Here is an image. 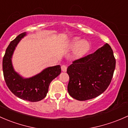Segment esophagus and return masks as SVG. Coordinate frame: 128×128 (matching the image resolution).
Returning a JSON list of instances; mask_svg holds the SVG:
<instances>
[{
    "instance_id": "34e87169",
    "label": "esophagus",
    "mask_w": 128,
    "mask_h": 128,
    "mask_svg": "<svg viewBox=\"0 0 128 128\" xmlns=\"http://www.w3.org/2000/svg\"><path fill=\"white\" fill-rule=\"evenodd\" d=\"M61 68H62V72H65L66 71L67 66L66 65H64V64H63V65H62Z\"/></svg>"
}]
</instances>
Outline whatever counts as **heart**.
<instances>
[{"label":"heart","instance_id":"obj_1","mask_svg":"<svg viewBox=\"0 0 128 128\" xmlns=\"http://www.w3.org/2000/svg\"><path fill=\"white\" fill-rule=\"evenodd\" d=\"M71 46L72 47H75L74 54L76 56H81L85 54L87 51L89 50V44L86 40H81L79 41V39L75 38L72 40L71 43Z\"/></svg>","mask_w":128,"mask_h":128}]
</instances>
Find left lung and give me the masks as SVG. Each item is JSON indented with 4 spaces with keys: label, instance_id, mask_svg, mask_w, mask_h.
<instances>
[{
    "label": "left lung",
    "instance_id": "8db88e82",
    "mask_svg": "<svg viewBox=\"0 0 128 128\" xmlns=\"http://www.w3.org/2000/svg\"><path fill=\"white\" fill-rule=\"evenodd\" d=\"M116 60L107 43L94 53L74 60L67 68L70 96L80 101L100 96L111 82Z\"/></svg>",
    "mask_w": 128,
    "mask_h": 128
}]
</instances>
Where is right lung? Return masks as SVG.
Listing matches in <instances>:
<instances>
[{
  "label": "right lung",
  "instance_id": "right-lung-1",
  "mask_svg": "<svg viewBox=\"0 0 128 128\" xmlns=\"http://www.w3.org/2000/svg\"><path fill=\"white\" fill-rule=\"evenodd\" d=\"M26 32L19 34L6 48L2 61L4 77L6 86L14 95L30 102H38L45 98L51 81L61 73L60 65L48 67L32 78L24 79L16 73L12 64L15 47Z\"/></svg>",
  "mask_w": 128,
  "mask_h": 128
}]
</instances>
